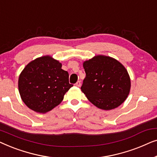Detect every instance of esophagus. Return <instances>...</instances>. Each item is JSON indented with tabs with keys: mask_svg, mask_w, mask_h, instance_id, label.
Here are the masks:
<instances>
[{
	"mask_svg": "<svg viewBox=\"0 0 157 157\" xmlns=\"http://www.w3.org/2000/svg\"><path fill=\"white\" fill-rule=\"evenodd\" d=\"M81 81H77V82H76V86L77 87H80L81 86Z\"/></svg>",
	"mask_w": 157,
	"mask_h": 157,
	"instance_id": "34e87169",
	"label": "esophagus"
}]
</instances>
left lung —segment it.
I'll list each match as a JSON object with an SVG mask.
<instances>
[{"mask_svg":"<svg viewBox=\"0 0 157 157\" xmlns=\"http://www.w3.org/2000/svg\"><path fill=\"white\" fill-rule=\"evenodd\" d=\"M86 72L81 91L96 107L111 110L129 94L131 80L125 67L113 58L98 55L83 63Z\"/></svg>","mask_w":157,"mask_h":157,"instance_id":"8db88e82","label":"left lung"}]
</instances>
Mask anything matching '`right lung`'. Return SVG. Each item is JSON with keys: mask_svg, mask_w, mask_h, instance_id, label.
Wrapping results in <instances>:
<instances>
[{"mask_svg": "<svg viewBox=\"0 0 157 157\" xmlns=\"http://www.w3.org/2000/svg\"><path fill=\"white\" fill-rule=\"evenodd\" d=\"M62 64L49 56L30 62L21 73L18 91L21 99L29 109L46 113L58 106L71 87L68 73Z\"/></svg>", "mask_w": 157, "mask_h": 157, "instance_id": "add662e5", "label": "right lung"}]
</instances>
